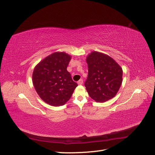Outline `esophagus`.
I'll use <instances>...</instances> for the list:
<instances>
[{
  "mask_svg": "<svg viewBox=\"0 0 155 155\" xmlns=\"http://www.w3.org/2000/svg\"><path fill=\"white\" fill-rule=\"evenodd\" d=\"M83 83V79H80V80H79V81H78V85H82Z\"/></svg>",
  "mask_w": 155,
  "mask_h": 155,
  "instance_id": "esophagus-1",
  "label": "esophagus"
}]
</instances>
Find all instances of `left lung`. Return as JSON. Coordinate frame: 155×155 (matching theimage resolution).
I'll use <instances>...</instances> for the list:
<instances>
[{
	"label": "left lung",
	"mask_w": 155,
	"mask_h": 155,
	"mask_svg": "<svg viewBox=\"0 0 155 155\" xmlns=\"http://www.w3.org/2000/svg\"><path fill=\"white\" fill-rule=\"evenodd\" d=\"M88 74L85 83L90 97L96 102L114 97L122 83L123 70L109 55L93 51L86 58Z\"/></svg>",
	"instance_id": "left-lung-1"
}]
</instances>
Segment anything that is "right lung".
I'll use <instances>...</instances> for the list:
<instances>
[{
	"mask_svg": "<svg viewBox=\"0 0 155 155\" xmlns=\"http://www.w3.org/2000/svg\"><path fill=\"white\" fill-rule=\"evenodd\" d=\"M71 58L67 53L57 51L41 61L34 68V88L41 100L50 105H64L78 86L67 70Z\"/></svg>",
	"mask_w": 155,
	"mask_h": 155,
	"instance_id": "obj_1",
	"label": "right lung"
}]
</instances>
